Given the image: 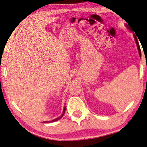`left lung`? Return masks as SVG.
I'll return each instance as SVG.
<instances>
[{
    "instance_id": "1",
    "label": "left lung",
    "mask_w": 147,
    "mask_h": 147,
    "mask_svg": "<svg viewBox=\"0 0 147 147\" xmlns=\"http://www.w3.org/2000/svg\"><path fill=\"white\" fill-rule=\"evenodd\" d=\"M134 38H135V41H136V45H137L138 50V52H139V55H140V56H141V50H140V46H139V44H138V40H137V38H136V36H134Z\"/></svg>"
}]
</instances>
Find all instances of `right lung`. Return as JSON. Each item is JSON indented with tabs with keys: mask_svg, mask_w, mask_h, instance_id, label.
I'll return each mask as SVG.
<instances>
[{
	"mask_svg": "<svg viewBox=\"0 0 147 147\" xmlns=\"http://www.w3.org/2000/svg\"><path fill=\"white\" fill-rule=\"evenodd\" d=\"M65 110H66V107H64V111H63V113H62V114L61 115V116H60L59 118H56V119H54V120H52V121H47V122H56V121H57V120H60V119L62 117L64 116V113H65Z\"/></svg>",
	"mask_w": 147,
	"mask_h": 147,
	"instance_id": "right-lung-1",
	"label": "right lung"
}]
</instances>
